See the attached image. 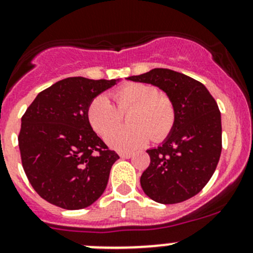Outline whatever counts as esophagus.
Wrapping results in <instances>:
<instances>
[{
  "instance_id": "34e87169",
  "label": "esophagus",
  "mask_w": 253,
  "mask_h": 253,
  "mask_svg": "<svg viewBox=\"0 0 253 253\" xmlns=\"http://www.w3.org/2000/svg\"><path fill=\"white\" fill-rule=\"evenodd\" d=\"M119 155L122 158V159H129V158L133 157L132 153H119Z\"/></svg>"
}]
</instances>
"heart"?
I'll list each match as a JSON object with an SVG mask.
<instances>
[{"label": "heart", "mask_w": 253, "mask_h": 253, "mask_svg": "<svg viewBox=\"0 0 253 253\" xmlns=\"http://www.w3.org/2000/svg\"><path fill=\"white\" fill-rule=\"evenodd\" d=\"M120 112L132 109L127 117L131 126L114 130L121 121L120 112L106 96L99 95L91 100L86 117L91 128L112 149L119 152H133L153 141H163L171 132L175 124V109L168 96L160 95L154 85L144 83H128L112 93ZM114 130V131L112 129Z\"/></svg>", "instance_id": "b5f03b06"}]
</instances>
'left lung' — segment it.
Segmentation results:
<instances>
[{
	"label": "left lung",
	"mask_w": 253,
	"mask_h": 253,
	"mask_svg": "<svg viewBox=\"0 0 253 253\" xmlns=\"http://www.w3.org/2000/svg\"><path fill=\"white\" fill-rule=\"evenodd\" d=\"M126 79L158 86L175 109L171 132L162 144L147 150L150 164L141 176L143 191L162 205L193 197L211 180L220 158L218 104L202 83L168 68H154Z\"/></svg>",
	"instance_id": "obj_1"
}]
</instances>
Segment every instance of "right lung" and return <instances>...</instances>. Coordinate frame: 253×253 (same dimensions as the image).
<instances>
[{
  "label": "right lung",
  "instance_id": "right-lung-1",
  "mask_svg": "<svg viewBox=\"0 0 253 253\" xmlns=\"http://www.w3.org/2000/svg\"><path fill=\"white\" fill-rule=\"evenodd\" d=\"M120 81L62 79L38 94L23 115L18 137L23 169L38 195L51 205L86 208L105 191L120 157L93 131L86 110Z\"/></svg>",
  "mask_w": 253,
  "mask_h": 253
}]
</instances>
